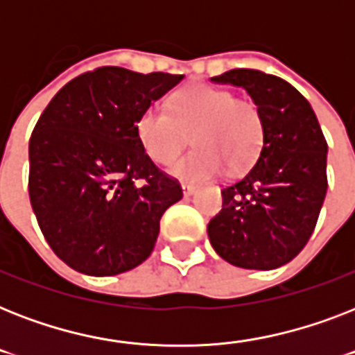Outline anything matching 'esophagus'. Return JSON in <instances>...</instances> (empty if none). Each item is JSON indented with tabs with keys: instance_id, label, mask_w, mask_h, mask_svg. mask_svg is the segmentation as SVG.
<instances>
[{
	"instance_id": "esophagus-1",
	"label": "esophagus",
	"mask_w": 355,
	"mask_h": 355,
	"mask_svg": "<svg viewBox=\"0 0 355 355\" xmlns=\"http://www.w3.org/2000/svg\"><path fill=\"white\" fill-rule=\"evenodd\" d=\"M197 184H191V182H182V191L184 195H193L195 191H197Z\"/></svg>"
}]
</instances>
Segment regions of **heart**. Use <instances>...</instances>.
Wrapping results in <instances>:
<instances>
[{
	"label": "heart",
	"mask_w": 355,
	"mask_h": 355,
	"mask_svg": "<svg viewBox=\"0 0 355 355\" xmlns=\"http://www.w3.org/2000/svg\"><path fill=\"white\" fill-rule=\"evenodd\" d=\"M191 138L193 150L173 164L180 178H208L225 169H247L263 145L265 123L259 107L230 90L210 85H189L175 92L169 108L149 105L136 121L144 150L156 164H169Z\"/></svg>",
	"instance_id": "b5f03b06"
}]
</instances>
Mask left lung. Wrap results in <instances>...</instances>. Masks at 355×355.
<instances>
[{
	"label": "left lung",
	"mask_w": 355,
	"mask_h": 355,
	"mask_svg": "<svg viewBox=\"0 0 355 355\" xmlns=\"http://www.w3.org/2000/svg\"><path fill=\"white\" fill-rule=\"evenodd\" d=\"M211 80L245 88L263 114L265 134L256 164L221 189L208 237L228 263L276 269L313 234L328 189V144L308 99L280 77L230 69Z\"/></svg>",
	"instance_id": "obj_1"
}]
</instances>
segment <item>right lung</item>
Listing matches in <instances>:
<instances>
[{
    "instance_id": "1",
    "label": "right lung",
    "mask_w": 355,
    "mask_h": 355,
    "mask_svg": "<svg viewBox=\"0 0 355 355\" xmlns=\"http://www.w3.org/2000/svg\"><path fill=\"white\" fill-rule=\"evenodd\" d=\"M182 79L105 66L69 80L42 112L29 139V199L46 241L71 269L119 275L153 252L182 188L147 156L136 121Z\"/></svg>"
}]
</instances>
